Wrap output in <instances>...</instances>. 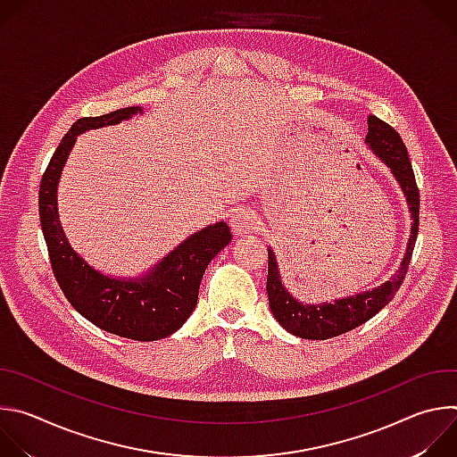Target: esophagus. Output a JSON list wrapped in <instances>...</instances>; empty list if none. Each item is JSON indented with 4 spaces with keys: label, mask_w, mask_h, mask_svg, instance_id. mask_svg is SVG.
Masks as SVG:
<instances>
[{
    "label": "esophagus",
    "mask_w": 457,
    "mask_h": 457,
    "mask_svg": "<svg viewBox=\"0 0 457 457\" xmlns=\"http://www.w3.org/2000/svg\"><path fill=\"white\" fill-rule=\"evenodd\" d=\"M256 226V215L251 210H237L231 215V228L235 235H244L251 233Z\"/></svg>",
    "instance_id": "1"
}]
</instances>
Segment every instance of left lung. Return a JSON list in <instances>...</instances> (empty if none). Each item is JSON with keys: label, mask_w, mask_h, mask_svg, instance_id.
<instances>
[{"label": "left lung", "mask_w": 457, "mask_h": 457, "mask_svg": "<svg viewBox=\"0 0 457 457\" xmlns=\"http://www.w3.org/2000/svg\"><path fill=\"white\" fill-rule=\"evenodd\" d=\"M367 124L369 128L365 145L372 150L374 155H378L381 162L388 166L390 173H393L405 195V201L412 217L411 237L402 258V264L395 277H390L386 282L370 291H361L358 295L321 303H303L286 289V286L282 284L277 254L271 247H268L270 262L266 289L271 312L287 333L305 340H325L344 335L378 314L395 298L396 291L400 289L414 251L420 226V189L416 186V177L407 154V146L403 145L396 129L388 126L385 120L378 119L376 115H369Z\"/></svg>", "instance_id": "1"}]
</instances>
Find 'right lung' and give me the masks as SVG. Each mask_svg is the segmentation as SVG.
Instances as JSON below:
<instances>
[{"label": "right lung", "mask_w": 457, "mask_h": 457, "mask_svg": "<svg viewBox=\"0 0 457 457\" xmlns=\"http://www.w3.org/2000/svg\"><path fill=\"white\" fill-rule=\"evenodd\" d=\"M143 113L128 106L72 124L54 152L39 186V220L55 280L72 307L99 329L139 342H154L179 331L197 307L199 287L212 260L231 242L226 222L210 224L182 240L145 275L119 278L92 268L71 245L59 222L57 186L78 136L119 124Z\"/></svg>", "instance_id": "1"}]
</instances>
